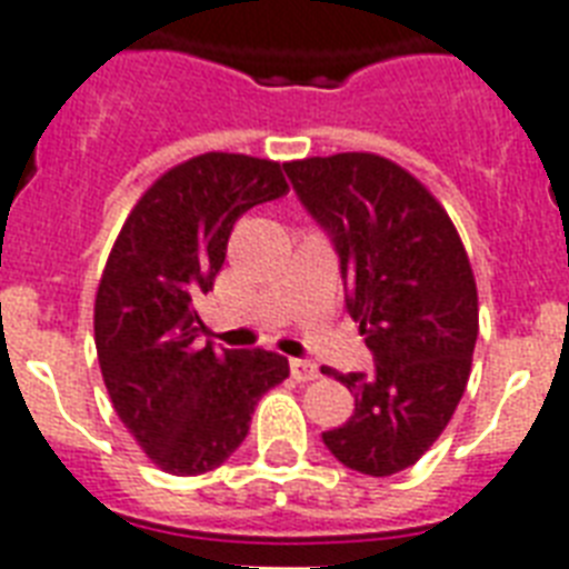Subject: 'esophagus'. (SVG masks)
Segmentation results:
<instances>
[{
    "label": "esophagus",
    "instance_id": "esophagus-1",
    "mask_svg": "<svg viewBox=\"0 0 569 569\" xmlns=\"http://www.w3.org/2000/svg\"><path fill=\"white\" fill-rule=\"evenodd\" d=\"M289 369H292L295 380H316V378H319V366L312 363V360H301V357L289 360Z\"/></svg>",
    "mask_w": 569,
    "mask_h": 569
}]
</instances>
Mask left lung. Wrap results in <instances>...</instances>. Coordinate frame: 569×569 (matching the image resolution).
Listing matches in <instances>:
<instances>
[{"mask_svg": "<svg viewBox=\"0 0 569 569\" xmlns=\"http://www.w3.org/2000/svg\"><path fill=\"white\" fill-rule=\"evenodd\" d=\"M301 206L328 232L375 369L333 375L355 392L346 425L321 433L363 476L413 467L449 425L469 380L478 292L455 223L405 168L375 153L286 162Z\"/></svg>", "mask_w": 569, "mask_h": 569, "instance_id": "obj_1", "label": "left lung"}]
</instances>
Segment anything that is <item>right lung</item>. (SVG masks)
<instances>
[{
    "instance_id": "add662e5",
    "label": "right lung",
    "mask_w": 569,
    "mask_h": 569,
    "mask_svg": "<svg viewBox=\"0 0 569 569\" xmlns=\"http://www.w3.org/2000/svg\"><path fill=\"white\" fill-rule=\"evenodd\" d=\"M286 191L277 162L203 153L144 191L111 248L93 303L102 380L120 422L171 476L221 467L262 392L289 378L277 351L203 346L194 310L221 271L232 223Z\"/></svg>"
}]
</instances>
